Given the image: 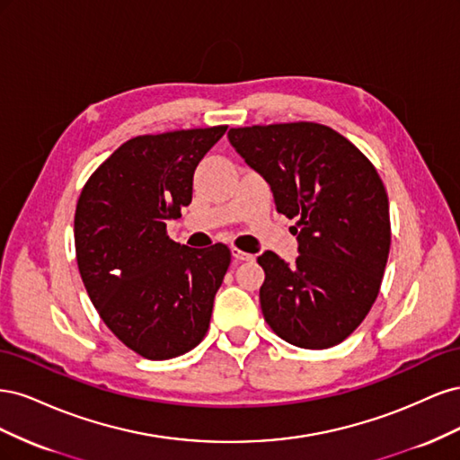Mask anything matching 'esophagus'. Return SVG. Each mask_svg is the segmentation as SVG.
<instances>
[{
    "mask_svg": "<svg viewBox=\"0 0 460 460\" xmlns=\"http://www.w3.org/2000/svg\"><path fill=\"white\" fill-rule=\"evenodd\" d=\"M232 257H234V261L235 262H243V261H253L255 257L252 255V253H245V252H242V249H232Z\"/></svg>",
    "mask_w": 460,
    "mask_h": 460,
    "instance_id": "esophagus-1",
    "label": "esophagus"
}]
</instances>
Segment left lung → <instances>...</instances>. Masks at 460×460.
Here are the masks:
<instances>
[{
  "label": "left lung",
  "instance_id": "8db88e82",
  "mask_svg": "<svg viewBox=\"0 0 460 460\" xmlns=\"http://www.w3.org/2000/svg\"><path fill=\"white\" fill-rule=\"evenodd\" d=\"M228 140L259 172L276 211L297 218V252H264L259 291L269 326L291 345L328 349L363 323L389 255V203L374 164L316 122L230 128Z\"/></svg>",
  "mask_w": 460,
  "mask_h": 460
}]
</instances>
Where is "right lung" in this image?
<instances>
[{"label":"right lung","mask_w":460,"mask_h":460,"mask_svg":"<svg viewBox=\"0 0 460 460\" xmlns=\"http://www.w3.org/2000/svg\"><path fill=\"white\" fill-rule=\"evenodd\" d=\"M228 127L137 136L122 144L80 193L75 245L93 307L132 351L184 355L208 328L230 249L180 245L166 220L191 203L193 172Z\"/></svg>","instance_id":"right-lung-1"}]
</instances>
